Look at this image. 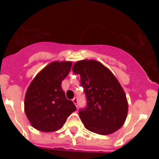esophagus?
<instances>
[{
	"label": "esophagus",
	"mask_w": 159,
	"mask_h": 159,
	"mask_svg": "<svg viewBox=\"0 0 159 159\" xmlns=\"http://www.w3.org/2000/svg\"><path fill=\"white\" fill-rule=\"evenodd\" d=\"M72 102H74V103H75V106L77 107V104H78V98H77V97H75V98H73Z\"/></svg>",
	"instance_id": "esophagus-1"
}]
</instances>
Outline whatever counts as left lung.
I'll return each mask as SVG.
<instances>
[{"instance_id":"1","label":"left lung","mask_w":159,"mask_h":159,"mask_svg":"<svg viewBox=\"0 0 159 159\" xmlns=\"http://www.w3.org/2000/svg\"><path fill=\"white\" fill-rule=\"evenodd\" d=\"M80 75L87 105L79 115L88 130L99 134H111L123 126L128 105L121 85L111 71L95 60H82L72 67Z\"/></svg>"}]
</instances>
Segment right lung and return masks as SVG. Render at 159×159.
I'll use <instances>...</instances> for the list:
<instances>
[{
    "mask_svg": "<svg viewBox=\"0 0 159 159\" xmlns=\"http://www.w3.org/2000/svg\"><path fill=\"white\" fill-rule=\"evenodd\" d=\"M71 62H52L32 80L25 99V114L34 128L44 132L60 130L76 110L67 99L61 84L69 74Z\"/></svg>",
    "mask_w": 159,
    "mask_h": 159,
    "instance_id": "obj_1",
    "label": "right lung"
}]
</instances>
